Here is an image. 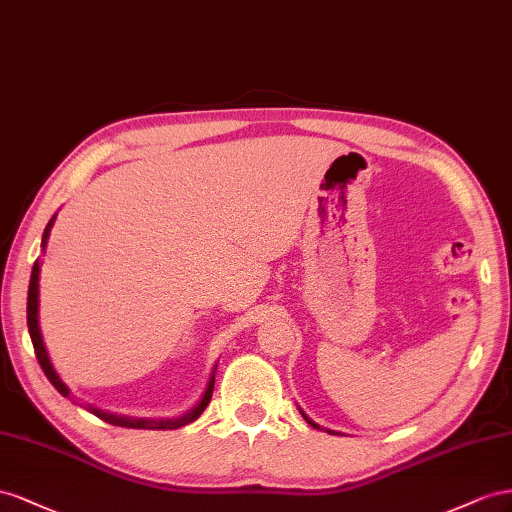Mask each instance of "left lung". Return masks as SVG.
I'll return each mask as SVG.
<instances>
[{
	"label": "left lung",
	"instance_id": "left-lung-1",
	"mask_svg": "<svg viewBox=\"0 0 512 512\" xmlns=\"http://www.w3.org/2000/svg\"><path fill=\"white\" fill-rule=\"evenodd\" d=\"M302 416H304V414H302ZM304 420H306V422H309V425H311V427H317V425H315V422H313V420H309V418H306V416H304ZM328 433H332V431H328Z\"/></svg>",
	"mask_w": 512,
	"mask_h": 512
}]
</instances>
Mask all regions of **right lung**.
I'll return each instance as SVG.
<instances>
[{
  "instance_id": "1",
  "label": "right lung",
  "mask_w": 512,
  "mask_h": 512,
  "mask_svg": "<svg viewBox=\"0 0 512 512\" xmlns=\"http://www.w3.org/2000/svg\"><path fill=\"white\" fill-rule=\"evenodd\" d=\"M55 218H51L47 229H45V236H42V248L47 246V238H49V231H51V225H53ZM38 274H40V264L36 261L34 268H32V279H29V289H27V328H29V337H32V343H34V352H36V358L40 362L42 371H45V375L49 377V382L55 386V390L64 394V397H70V390L64 386V382L60 379V375L55 373V369L51 367V360H49V354L45 349V343H42V334H40V326H38ZM212 390H214V375L210 377L208 382V388L206 392H203L201 401L193 407L191 412L175 418V420H143V418H126V416H115V414H109V412H102L98 410V407H92L87 405V410H90L94 416H98L100 420L109 422V425H115V427H128V429H154V431H167V429H180L184 425H188V422H193L201 416V412L206 410L210 399H212Z\"/></svg>"
}]
</instances>
